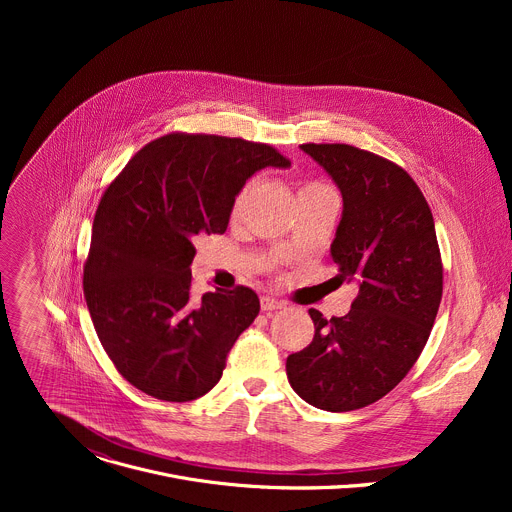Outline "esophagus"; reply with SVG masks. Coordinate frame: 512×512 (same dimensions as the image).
<instances>
[{
    "label": "esophagus",
    "mask_w": 512,
    "mask_h": 512,
    "mask_svg": "<svg viewBox=\"0 0 512 512\" xmlns=\"http://www.w3.org/2000/svg\"><path fill=\"white\" fill-rule=\"evenodd\" d=\"M281 308H283V302L273 300V298H269V296H263V298H261V312H277V310H281Z\"/></svg>",
    "instance_id": "esophagus-1"
}]
</instances>
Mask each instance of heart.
Instances as JSON below:
<instances>
[{
  "mask_svg": "<svg viewBox=\"0 0 512 512\" xmlns=\"http://www.w3.org/2000/svg\"><path fill=\"white\" fill-rule=\"evenodd\" d=\"M249 190H251V186H245V188L235 196L233 208H231V216H233V218H237V216L241 214V210H243V206H245V200H247V196H249ZM328 192H332L330 186H326V184L320 182V180H310V182H304V184H302V188H300V198H304V196H314V194H328Z\"/></svg>",
  "mask_w": 512,
  "mask_h": 512,
  "instance_id": "heart-1",
  "label": "heart"
}]
</instances>
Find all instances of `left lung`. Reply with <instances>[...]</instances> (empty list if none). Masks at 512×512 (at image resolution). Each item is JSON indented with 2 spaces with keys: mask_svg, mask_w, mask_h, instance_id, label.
<instances>
[{
  "mask_svg": "<svg viewBox=\"0 0 512 512\" xmlns=\"http://www.w3.org/2000/svg\"><path fill=\"white\" fill-rule=\"evenodd\" d=\"M336 182L344 210L330 247L336 283H358L342 318L310 310L314 340L289 354L291 389L324 411H354L393 391L419 358L444 291L429 204L395 162L348 143H302Z\"/></svg>",
  "mask_w": 512,
  "mask_h": 512,
  "instance_id": "8db88e82",
  "label": "left lung"
}]
</instances>
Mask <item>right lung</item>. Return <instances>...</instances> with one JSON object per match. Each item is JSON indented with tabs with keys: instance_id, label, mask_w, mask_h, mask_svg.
Returning a JSON list of instances; mask_svg holds the SVG:
<instances>
[{
	"instance_id": "add662e5",
	"label": "right lung",
	"mask_w": 512,
	"mask_h": 512,
	"mask_svg": "<svg viewBox=\"0 0 512 512\" xmlns=\"http://www.w3.org/2000/svg\"><path fill=\"white\" fill-rule=\"evenodd\" d=\"M289 164L267 143L176 131L145 143L107 186L83 291L107 356L135 389L184 403L221 381L259 298L237 285L194 300V239L227 231L233 200L257 170Z\"/></svg>"
}]
</instances>
